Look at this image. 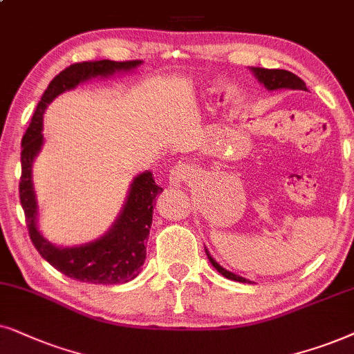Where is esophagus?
Returning <instances> with one entry per match:
<instances>
[{"label": "esophagus", "mask_w": 354, "mask_h": 354, "mask_svg": "<svg viewBox=\"0 0 354 354\" xmlns=\"http://www.w3.org/2000/svg\"><path fill=\"white\" fill-rule=\"evenodd\" d=\"M189 173H191L189 165H186L183 162L178 163L176 167H173L171 171H169V183H171L173 186H180L187 180Z\"/></svg>", "instance_id": "34e87169"}]
</instances>
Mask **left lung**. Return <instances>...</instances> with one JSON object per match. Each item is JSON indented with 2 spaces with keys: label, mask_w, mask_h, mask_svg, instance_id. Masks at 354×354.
I'll use <instances>...</instances> for the list:
<instances>
[{
  "label": "left lung",
  "mask_w": 354,
  "mask_h": 354,
  "mask_svg": "<svg viewBox=\"0 0 354 354\" xmlns=\"http://www.w3.org/2000/svg\"><path fill=\"white\" fill-rule=\"evenodd\" d=\"M251 71L257 77V81L266 86L267 91H308V87H306L303 79H299L298 75L290 73V71L266 69V68H251ZM205 252H207V257H209L212 266H214L216 270L221 273V275L226 277V279L239 281V283H251L249 280L243 279V277H239V275H234L233 272L226 270V268L221 267L220 263L210 256L207 249H205Z\"/></svg>",
  "instance_id": "8db88e82"
}]
</instances>
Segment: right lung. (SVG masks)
<instances>
[{"label":"right lung","instance_id":"1","mask_svg":"<svg viewBox=\"0 0 354 354\" xmlns=\"http://www.w3.org/2000/svg\"><path fill=\"white\" fill-rule=\"evenodd\" d=\"M142 64V61H84L71 64L50 82L37 110L32 116L30 126L22 138L21 152V183L19 197L26 214L27 228L32 243L40 256L51 263L56 270L69 279L95 285H120L134 280L140 273L145 261V243L152 225L153 199L163 189L155 183L152 173L144 171L134 178L129 187L128 199L115 225L98 239L73 248H58L41 236L37 226L39 207H37L32 165L44 145V113L46 105L59 93L71 91L79 84L95 77H108L115 73H128Z\"/></svg>","mask_w":354,"mask_h":354}]
</instances>
